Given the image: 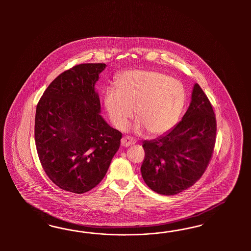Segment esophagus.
Instances as JSON below:
<instances>
[{"label": "esophagus", "mask_w": 251, "mask_h": 251, "mask_svg": "<svg viewBox=\"0 0 251 251\" xmlns=\"http://www.w3.org/2000/svg\"><path fill=\"white\" fill-rule=\"evenodd\" d=\"M135 142L133 139H131L130 137H123L122 139V145L123 147H128L130 145H134Z\"/></svg>", "instance_id": "1"}]
</instances>
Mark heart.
<instances>
[{
  "instance_id": "obj_1",
  "label": "heart",
  "mask_w": 251,
  "mask_h": 251,
  "mask_svg": "<svg viewBox=\"0 0 251 251\" xmlns=\"http://www.w3.org/2000/svg\"><path fill=\"white\" fill-rule=\"evenodd\" d=\"M104 106L117 129H126L134 115L133 129L152 135L167 132L178 121L185 103L182 84L167 75L129 71L119 78L118 88H106Z\"/></svg>"
}]
</instances>
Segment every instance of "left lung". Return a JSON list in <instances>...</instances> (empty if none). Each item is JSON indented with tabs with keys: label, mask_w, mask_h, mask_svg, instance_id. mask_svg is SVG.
<instances>
[{
	"label": "left lung",
	"mask_w": 251,
	"mask_h": 251,
	"mask_svg": "<svg viewBox=\"0 0 251 251\" xmlns=\"http://www.w3.org/2000/svg\"><path fill=\"white\" fill-rule=\"evenodd\" d=\"M215 136L213 106L195 84L181 122L164 135L144 142L141 172L146 185L162 195H175L191 187L209 165Z\"/></svg>",
	"instance_id": "8db88e82"
}]
</instances>
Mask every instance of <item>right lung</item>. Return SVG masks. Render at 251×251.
<instances>
[{
	"mask_svg": "<svg viewBox=\"0 0 251 251\" xmlns=\"http://www.w3.org/2000/svg\"><path fill=\"white\" fill-rule=\"evenodd\" d=\"M105 63H84L63 72L38 102L35 141L47 176L61 190L82 194L106 175L122 134L100 115L95 85Z\"/></svg>",
	"mask_w": 251,
	"mask_h": 251,
	"instance_id": "1",
	"label": "right lung"
}]
</instances>
